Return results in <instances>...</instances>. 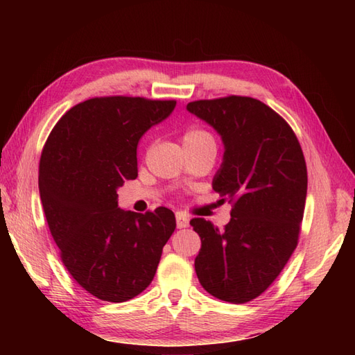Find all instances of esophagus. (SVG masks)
Instances as JSON below:
<instances>
[{
  "label": "esophagus",
  "mask_w": 355,
  "mask_h": 355,
  "mask_svg": "<svg viewBox=\"0 0 355 355\" xmlns=\"http://www.w3.org/2000/svg\"><path fill=\"white\" fill-rule=\"evenodd\" d=\"M175 221H177V227L178 229H186L189 227V218L183 214H177L175 215Z\"/></svg>",
  "instance_id": "esophagus-1"
}]
</instances>
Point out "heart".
I'll list each match as a JSON object with an SVG mask.
<instances>
[{
	"label": "heart",
	"mask_w": 355,
	"mask_h": 355,
	"mask_svg": "<svg viewBox=\"0 0 355 355\" xmlns=\"http://www.w3.org/2000/svg\"><path fill=\"white\" fill-rule=\"evenodd\" d=\"M183 145L187 149H200V148H214L216 149V143L214 135L202 128H191L183 134Z\"/></svg>",
	"instance_id": "heart-1"
}]
</instances>
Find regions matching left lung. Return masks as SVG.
Returning <instances> with one entry per match:
<instances>
[{
  "label": "left lung",
  "instance_id": "left-lung-1",
  "mask_svg": "<svg viewBox=\"0 0 355 355\" xmlns=\"http://www.w3.org/2000/svg\"><path fill=\"white\" fill-rule=\"evenodd\" d=\"M186 110L221 137L224 155L212 187L233 205L224 230L205 218L191 221L201 238L195 271L216 299L245 304L268 288L297 245L305 158L288 123L261 101L230 96Z\"/></svg>",
  "mask_w": 355,
  "mask_h": 355
}]
</instances>
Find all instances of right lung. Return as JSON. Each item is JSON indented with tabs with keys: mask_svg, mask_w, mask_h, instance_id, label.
<instances>
[{
	"mask_svg": "<svg viewBox=\"0 0 355 355\" xmlns=\"http://www.w3.org/2000/svg\"><path fill=\"white\" fill-rule=\"evenodd\" d=\"M175 101L96 97L67 111L40 162V193L51 236L82 288L125 302L153 281L175 230L168 207L135 214L117 206V189L137 178V145Z\"/></svg>",
	"mask_w": 355,
	"mask_h": 355,
	"instance_id": "right-lung-1",
	"label": "right lung"
}]
</instances>
